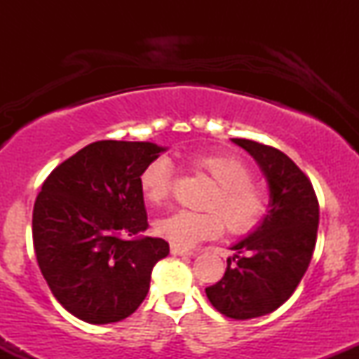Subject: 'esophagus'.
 Here are the masks:
<instances>
[{
	"mask_svg": "<svg viewBox=\"0 0 359 359\" xmlns=\"http://www.w3.org/2000/svg\"><path fill=\"white\" fill-rule=\"evenodd\" d=\"M170 253L172 255H177V257H194V255H196L191 250L180 248V246H175V245L170 246Z\"/></svg>",
	"mask_w": 359,
	"mask_h": 359,
	"instance_id": "obj_1",
	"label": "esophagus"
}]
</instances>
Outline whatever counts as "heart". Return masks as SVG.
Wrapping results in <instances>:
<instances>
[{"label":"heart","instance_id":"1","mask_svg":"<svg viewBox=\"0 0 359 359\" xmlns=\"http://www.w3.org/2000/svg\"><path fill=\"white\" fill-rule=\"evenodd\" d=\"M189 163L217 185L208 209L216 212L175 211L155 222V231L175 246H194L217 238L226 226L234 234L250 233L269 211V196L251 182V168L238 156L221 151H201ZM140 189L151 204H162L172 192V163L165 156L148 162L140 174ZM223 217L221 218L220 216Z\"/></svg>","mask_w":359,"mask_h":359}]
</instances>
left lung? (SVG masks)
<instances>
[{"mask_svg": "<svg viewBox=\"0 0 359 359\" xmlns=\"http://www.w3.org/2000/svg\"><path fill=\"white\" fill-rule=\"evenodd\" d=\"M233 143L262 168L270 189L269 212L231 246L236 253L228 258L224 277L205 295L222 316L246 320L277 311L295 292L316 248L319 203L311 180L283 151L253 140Z\"/></svg>", "mask_w": 359, "mask_h": 359, "instance_id": "left-lung-1", "label": "left lung"}]
</instances>
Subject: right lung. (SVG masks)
I'll list each match as a JSON object with an SVG mask.
<instances>
[{
    "label": "right lung",
    "mask_w": 359,
    "mask_h": 359,
    "mask_svg": "<svg viewBox=\"0 0 359 359\" xmlns=\"http://www.w3.org/2000/svg\"><path fill=\"white\" fill-rule=\"evenodd\" d=\"M165 148L102 140L45 179L34 205L40 271L65 311L89 324L126 319L143 302L151 270L168 255L148 228L140 174Z\"/></svg>",
    "instance_id": "1"
}]
</instances>
